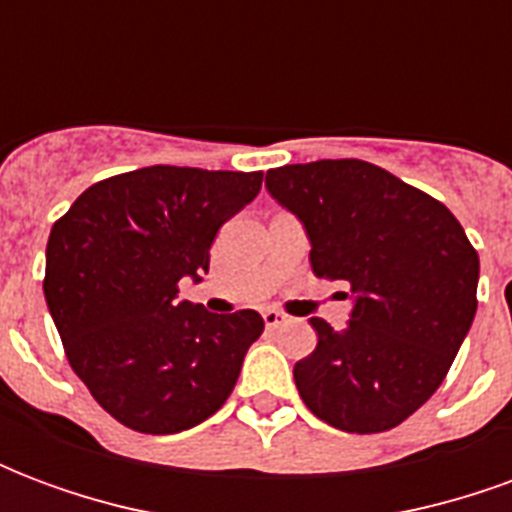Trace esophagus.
<instances>
[{"mask_svg":"<svg viewBox=\"0 0 512 512\" xmlns=\"http://www.w3.org/2000/svg\"><path fill=\"white\" fill-rule=\"evenodd\" d=\"M263 321H266L268 329H279V326L288 321V318H285L279 310H266L263 312Z\"/></svg>","mask_w":512,"mask_h":512,"instance_id":"esophagus-1","label":"esophagus"}]
</instances>
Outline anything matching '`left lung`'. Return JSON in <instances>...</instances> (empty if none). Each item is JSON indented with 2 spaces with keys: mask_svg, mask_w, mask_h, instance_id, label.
Segmentation results:
<instances>
[{
  "mask_svg": "<svg viewBox=\"0 0 512 512\" xmlns=\"http://www.w3.org/2000/svg\"><path fill=\"white\" fill-rule=\"evenodd\" d=\"M271 197L310 235L315 277L340 279L354 312L293 367L312 414L345 433L408 419L450 373L477 312L480 257L450 208L359 158L268 169Z\"/></svg>",
  "mask_w": 512,
  "mask_h": 512,
  "instance_id": "8db88e82",
  "label": "left lung"
}]
</instances>
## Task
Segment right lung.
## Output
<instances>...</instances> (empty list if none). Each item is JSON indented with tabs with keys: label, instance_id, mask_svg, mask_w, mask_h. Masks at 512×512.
I'll use <instances>...</instances> for the list:
<instances>
[{
	"label": "right lung",
	"instance_id": "1",
	"mask_svg": "<svg viewBox=\"0 0 512 512\" xmlns=\"http://www.w3.org/2000/svg\"><path fill=\"white\" fill-rule=\"evenodd\" d=\"M260 186L263 172L156 164L98 180L51 227L43 293L62 348L126 428H194L233 392L266 323L205 312L178 285L208 271L219 227Z\"/></svg>",
	"mask_w": 512,
	"mask_h": 512
}]
</instances>
